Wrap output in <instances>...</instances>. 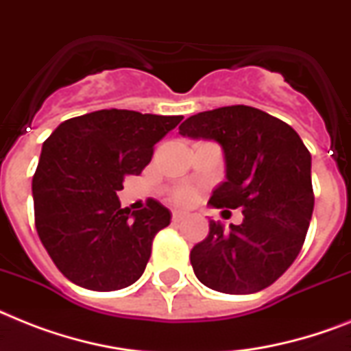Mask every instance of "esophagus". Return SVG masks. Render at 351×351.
Returning a JSON list of instances; mask_svg holds the SVG:
<instances>
[{
  "label": "esophagus",
  "instance_id": "34e87169",
  "mask_svg": "<svg viewBox=\"0 0 351 351\" xmlns=\"http://www.w3.org/2000/svg\"><path fill=\"white\" fill-rule=\"evenodd\" d=\"M187 216H189V213H185V210H180V209L173 210V221H182L185 220Z\"/></svg>",
  "mask_w": 351,
  "mask_h": 351
}]
</instances>
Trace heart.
Listing matches in <instances>:
<instances>
[{
    "instance_id": "heart-1",
    "label": "heart",
    "mask_w": 351,
    "mask_h": 351,
    "mask_svg": "<svg viewBox=\"0 0 351 351\" xmlns=\"http://www.w3.org/2000/svg\"><path fill=\"white\" fill-rule=\"evenodd\" d=\"M175 202L178 204H191V202L196 198V191L193 187H180V189L175 191V195H173Z\"/></svg>"
}]
</instances>
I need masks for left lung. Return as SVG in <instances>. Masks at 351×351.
<instances>
[{
  "label": "left lung",
  "instance_id": "left-lung-1",
  "mask_svg": "<svg viewBox=\"0 0 351 351\" xmlns=\"http://www.w3.org/2000/svg\"><path fill=\"white\" fill-rule=\"evenodd\" d=\"M182 136L213 141L223 151L225 182L216 209H243V221L209 234L191 250L195 276L223 294H254L274 283L303 247L314 210L312 156L289 124L250 106L202 111L182 122Z\"/></svg>",
  "mask_w": 351,
  "mask_h": 351
}]
</instances>
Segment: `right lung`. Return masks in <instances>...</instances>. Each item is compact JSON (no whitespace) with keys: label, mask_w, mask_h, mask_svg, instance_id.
I'll return each mask as SVG.
<instances>
[{"label":"right lung","mask_w":351,"mask_h":351,"mask_svg":"<svg viewBox=\"0 0 351 351\" xmlns=\"http://www.w3.org/2000/svg\"><path fill=\"white\" fill-rule=\"evenodd\" d=\"M180 115L99 110L61 122L43 144L32 178L36 229L62 276L82 289L111 292L141 278L151 243L171 221L156 200L122 209L117 193L141 175L153 146Z\"/></svg>","instance_id":"obj_1"}]
</instances>
